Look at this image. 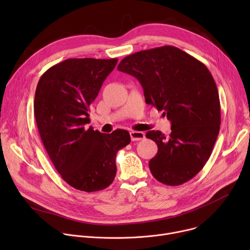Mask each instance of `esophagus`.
<instances>
[{
    "label": "esophagus",
    "instance_id": "1",
    "mask_svg": "<svg viewBox=\"0 0 250 250\" xmlns=\"http://www.w3.org/2000/svg\"><path fill=\"white\" fill-rule=\"evenodd\" d=\"M130 137H131L132 141H138V140L145 139L146 134H145V132H142V131H134V130H132V131H130Z\"/></svg>",
    "mask_w": 250,
    "mask_h": 250
}]
</instances>
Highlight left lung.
I'll list each match as a JSON object with an SVG mask.
<instances>
[{
    "instance_id": "obj_1",
    "label": "left lung",
    "mask_w": 250,
    "mask_h": 250,
    "mask_svg": "<svg viewBox=\"0 0 250 250\" xmlns=\"http://www.w3.org/2000/svg\"><path fill=\"white\" fill-rule=\"evenodd\" d=\"M118 70L135 77L146 102L171 122V133L149 130L157 154L149 169L157 181L179 186L191 180L208 160L221 125L217 85L207 66L171 45L125 57Z\"/></svg>"
}]
</instances>
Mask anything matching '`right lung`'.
I'll return each instance as SVG.
<instances>
[{"mask_svg": "<svg viewBox=\"0 0 250 250\" xmlns=\"http://www.w3.org/2000/svg\"><path fill=\"white\" fill-rule=\"evenodd\" d=\"M117 63V58L66 59L46 70L35 90L42 144L62 179L80 191L108 188L116 177L117 153L130 142L125 129L104 134L85 127L90 104Z\"/></svg>", "mask_w": 250, "mask_h": 250, "instance_id": "obj_1", "label": "right lung"}]
</instances>
